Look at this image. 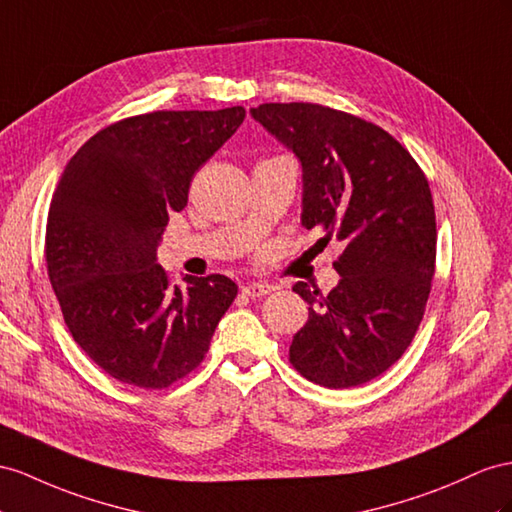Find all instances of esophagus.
<instances>
[{"mask_svg":"<svg viewBox=\"0 0 512 512\" xmlns=\"http://www.w3.org/2000/svg\"><path fill=\"white\" fill-rule=\"evenodd\" d=\"M274 290H277V287L268 285V283H248V285L242 287V292H244L246 296H251V298L266 296V294H270V292H274Z\"/></svg>","mask_w":512,"mask_h":512,"instance_id":"1","label":"esophagus"}]
</instances>
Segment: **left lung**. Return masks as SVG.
Here are the masks:
<instances>
[{
    "label": "left lung",
    "mask_w": 512,
    "mask_h": 512,
    "mask_svg": "<svg viewBox=\"0 0 512 512\" xmlns=\"http://www.w3.org/2000/svg\"><path fill=\"white\" fill-rule=\"evenodd\" d=\"M253 119L303 164V225L344 244L329 294L296 283L309 320L290 346L296 372L357 387L396 363L424 318L437 261L424 170L383 127L320 103H261Z\"/></svg>",
    "instance_id": "8db88e82"
}]
</instances>
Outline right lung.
<instances>
[{
    "instance_id": "1",
    "label": "right lung",
    "mask_w": 512,
    "mask_h": 512,
    "mask_svg": "<svg viewBox=\"0 0 512 512\" xmlns=\"http://www.w3.org/2000/svg\"><path fill=\"white\" fill-rule=\"evenodd\" d=\"M246 110H157L84 142L49 205L45 259L64 324L112 378L166 389L199 368L238 296L222 274L170 281L155 264L170 212Z\"/></svg>"
}]
</instances>
